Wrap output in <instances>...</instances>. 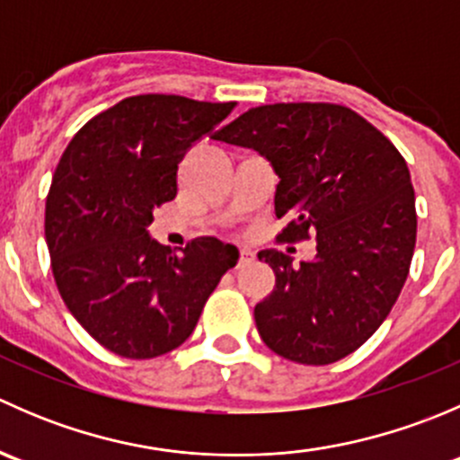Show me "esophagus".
I'll return each instance as SVG.
<instances>
[{
    "label": "esophagus",
    "instance_id": "34e87169",
    "mask_svg": "<svg viewBox=\"0 0 460 460\" xmlns=\"http://www.w3.org/2000/svg\"><path fill=\"white\" fill-rule=\"evenodd\" d=\"M253 262V253L249 249H240V258H238V267H247V264Z\"/></svg>",
    "mask_w": 460,
    "mask_h": 460
}]
</instances>
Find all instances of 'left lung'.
I'll use <instances>...</instances> for the list:
<instances>
[{
  "label": "left lung",
  "instance_id": "obj_1",
  "mask_svg": "<svg viewBox=\"0 0 460 460\" xmlns=\"http://www.w3.org/2000/svg\"><path fill=\"white\" fill-rule=\"evenodd\" d=\"M213 140L253 148L278 175L280 240L316 235V256L291 264L260 252L276 287L253 316L264 345L300 365L358 349L392 312L410 273L416 207L410 169L356 111L327 102L249 109Z\"/></svg>",
  "mask_w": 460,
  "mask_h": 460
}]
</instances>
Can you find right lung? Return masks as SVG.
<instances>
[{
	"instance_id": "obj_1",
	"label": "right lung",
	"mask_w": 460,
	"mask_h": 460,
	"mask_svg": "<svg viewBox=\"0 0 460 460\" xmlns=\"http://www.w3.org/2000/svg\"><path fill=\"white\" fill-rule=\"evenodd\" d=\"M235 102L136 95L88 119L64 151L46 198V244L62 300L113 354L146 360L182 345L238 249L198 238L175 256L148 234L178 193L189 148Z\"/></svg>"
}]
</instances>
